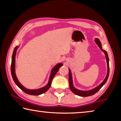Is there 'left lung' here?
Here are the masks:
<instances>
[{
    "instance_id": "obj_1",
    "label": "left lung",
    "mask_w": 121,
    "mask_h": 121,
    "mask_svg": "<svg viewBox=\"0 0 121 121\" xmlns=\"http://www.w3.org/2000/svg\"><path fill=\"white\" fill-rule=\"evenodd\" d=\"M95 43L97 44V45L99 47L100 50H101L102 52H104V53H105V54L106 61H107V68H108L107 73V75H106L105 79H104V81L102 82L100 84L99 86H98L97 87H95V89H93L89 90V91H81V90H79L76 89V88L73 86V83L72 75H71L70 70L69 69V87H70V89L73 93L75 94V95H79V96H81V97H89V96H91V95H95V93H97V92L99 91L100 89H101V88L102 87V86H103L106 83V82H107V79H108V76H109V58H108V56L107 53L106 51L102 50V47H101V43H100L99 39L95 38Z\"/></svg>"
}]
</instances>
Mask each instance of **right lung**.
<instances>
[{
  "instance_id": "1",
  "label": "right lung",
  "mask_w": 121,
  "mask_h": 121,
  "mask_svg": "<svg viewBox=\"0 0 121 121\" xmlns=\"http://www.w3.org/2000/svg\"><path fill=\"white\" fill-rule=\"evenodd\" d=\"M19 48V46H16L15 48L13 53V55H12V63H11V74L12 78H13V81L16 84V85L19 87L20 89L22 90V91L28 94V95H40L41 94H43L46 92L48 90L50 89V87L51 85V82L53 78V77L56 74V73L58 72L59 68H60L61 66H62V63H59L58 64H57L54 68L52 69V71H51V75L50 77V79H49V81L48 84H47L45 86H44L40 89H37V90H29L26 89V87H24L23 85H21V84L19 82V81H18V79L16 77V76L15 74V56L16 51H17V48Z\"/></svg>"
}]
</instances>
